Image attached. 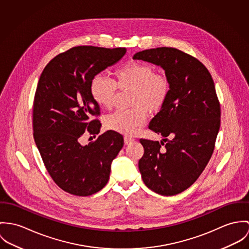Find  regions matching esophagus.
I'll list each match as a JSON object with an SVG mask.
<instances>
[{"instance_id":"1","label":"esophagus","mask_w":249,"mask_h":249,"mask_svg":"<svg viewBox=\"0 0 249 249\" xmlns=\"http://www.w3.org/2000/svg\"><path fill=\"white\" fill-rule=\"evenodd\" d=\"M134 141H135V139L133 138H131V137H128V136L124 137V143H125L126 145H129V144L133 143Z\"/></svg>"}]
</instances>
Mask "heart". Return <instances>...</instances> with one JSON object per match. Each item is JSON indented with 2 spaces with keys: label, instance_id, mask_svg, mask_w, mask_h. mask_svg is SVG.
Instances as JSON below:
<instances>
[{
  "label": "heart",
  "instance_id": "b5f03b06",
  "mask_svg": "<svg viewBox=\"0 0 249 249\" xmlns=\"http://www.w3.org/2000/svg\"><path fill=\"white\" fill-rule=\"evenodd\" d=\"M113 81L97 74L92 77L89 90L92 99L102 108L113 105L116 88L133 89L131 110H119L111 114L106 121L107 127L115 132L133 135L147 119L148 111H158L162 108L170 90L166 76L156 73L155 69L138 62L128 63L113 72Z\"/></svg>",
  "mask_w": 249,
  "mask_h": 249
}]
</instances>
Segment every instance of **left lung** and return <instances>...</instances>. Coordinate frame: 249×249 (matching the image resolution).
<instances>
[{
  "label": "left lung",
  "instance_id": "obj_1",
  "mask_svg": "<svg viewBox=\"0 0 249 249\" xmlns=\"http://www.w3.org/2000/svg\"><path fill=\"white\" fill-rule=\"evenodd\" d=\"M133 59L161 67L170 85L164 105L149 124L162 141L139 140L141 178L156 193H181L198 178L214 151L221 125L214 81L201 62L174 48L142 51Z\"/></svg>",
  "mask_w": 249,
  "mask_h": 249
}]
</instances>
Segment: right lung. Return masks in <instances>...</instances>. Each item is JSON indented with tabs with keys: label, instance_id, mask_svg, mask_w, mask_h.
I'll list each match as a JSON object with an SVG mask.
<instances>
[{
	"label": "right lung",
	"instance_id": "add662e5",
	"mask_svg": "<svg viewBox=\"0 0 249 249\" xmlns=\"http://www.w3.org/2000/svg\"><path fill=\"white\" fill-rule=\"evenodd\" d=\"M125 48L74 47L55 56L44 69L33 103V137L52 178L64 191L87 196L108 182L111 164L124 139L114 131L81 144L85 131L98 135L99 105L89 84L95 75L117 63Z\"/></svg>",
	"mask_w": 249,
	"mask_h": 249
}]
</instances>
